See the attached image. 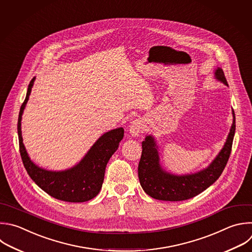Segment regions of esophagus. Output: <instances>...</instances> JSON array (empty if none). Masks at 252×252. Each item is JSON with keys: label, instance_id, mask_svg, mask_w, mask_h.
Wrapping results in <instances>:
<instances>
[{"label": "esophagus", "instance_id": "obj_1", "mask_svg": "<svg viewBox=\"0 0 252 252\" xmlns=\"http://www.w3.org/2000/svg\"><path fill=\"white\" fill-rule=\"evenodd\" d=\"M144 128V125L140 120L133 121L129 126V133L132 136H137L140 132H142Z\"/></svg>", "mask_w": 252, "mask_h": 252}]
</instances>
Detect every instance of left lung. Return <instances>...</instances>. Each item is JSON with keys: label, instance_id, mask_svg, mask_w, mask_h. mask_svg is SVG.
<instances>
[{"label": "left lung", "instance_id": "obj_1", "mask_svg": "<svg viewBox=\"0 0 252 252\" xmlns=\"http://www.w3.org/2000/svg\"><path fill=\"white\" fill-rule=\"evenodd\" d=\"M215 77L228 86L221 68L215 71ZM232 125L226 141L207 168L193 174L174 175L162 169L159 163L157 145L153 136L147 135L142 141V152L138 164V178L143 191L150 197L162 201H184L191 199L214 184L228 161L235 132V116L232 111Z\"/></svg>", "mask_w": 252, "mask_h": 252}]
</instances>
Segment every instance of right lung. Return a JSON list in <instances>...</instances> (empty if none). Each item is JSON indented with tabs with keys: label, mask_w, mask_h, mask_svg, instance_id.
Wrapping results in <instances>:
<instances>
[{
	"label": "right lung",
	"mask_w": 252,
	"mask_h": 252,
	"mask_svg": "<svg viewBox=\"0 0 252 252\" xmlns=\"http://www.w3.org/2000/svg\"><path fill=\"white\" fill-rule=\"evenodd\" d=\"M35 77L32 79L18 120L20 152L25 168L34 183L51 197L70 203H82L95 198L103 185L106 166L124 137V128L119 127L104 133L77 165L64 171H49L40 168L30 158L23 142L22 116L29 101Z\"/></svg>",
	"instance_id": "add662e5"
}]
</instances>
